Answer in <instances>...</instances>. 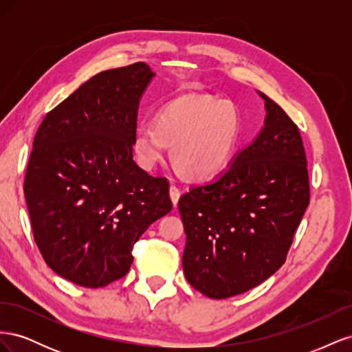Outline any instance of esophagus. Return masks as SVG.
Masks as SVG:
<instances>
[{
    "mask_svg": "<svg viewBox=\"0 0 352 352\" xmlns=\"http://www.w3.org/2000/svg\"><path fill=\"white\" fill-rule=\"evenodd\" d=\"M168 192H170V198H172L173 206L176 207V206H177V201H179V198H180V190H179V188L175 186V185H172V186H170Z\"/></svg>",
    "mask_w": 352,
    "mask_h": 352,
    "instance_id": "1",
    "label": "esophagus"
}]
</instances>
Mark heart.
<instances>
[{
	"label": "heart",
	"instance_id": "heart-1",
	"mask_svg": "<svg viewBox=\"0 0 352 352\" xmlns=\"http://www.w3.org/2000/svg\"><path fill=\"white\" fill-rule=\"evenodd\" d=\"M242 120L230 101L211 95H182L164 104L153 123H142L133 133L138 164L151 172L167 155L190 179H206L228 164L238 145Z\"/></svg>",
	"mask_w": 352,
	"mask_h": 352
}]
</instances>
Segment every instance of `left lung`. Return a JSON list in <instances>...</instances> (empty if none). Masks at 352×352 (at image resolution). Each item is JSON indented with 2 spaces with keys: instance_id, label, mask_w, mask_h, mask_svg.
Wrapping results in <instances>:
<instances>
[{
  "instance_id": "left-lung-1",
  "label": "left lung",
  "mask_w": 352,
  "mask_h": 352,
  "mask_svg": "<svg viewBox=\"0 0 352 352\" xmlns=\"http://www.w3.org/2000/svg\"><path fill=\"white\" fill-rule=\"evenodd\" d=\"M258 94L265 105L258 136L225 172L179 199L186 233L185 278L214 300L247 292L278 272L310 204L298 126Z\"/></svg>"
}]
</instances>
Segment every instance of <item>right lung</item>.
Returning a JSON list of instances; mask_svg holds the SVG:
<instances>
[{
    "label": "right lung",
    "instance_id": "obj_1",
    "mask_svg": "<svg viewBox=\"0 0 352 352\" xmlns=\"http://www.w3.org/2000/svg\"><path fill=\"white\" fill-rule=\"evenodd\" d=\"M145 63L95 74L42 120L25 177L34 238L61 278L102 287L123 278L136 241L173 204L166 177L133 162Z\"/></svg>",
    "mask_w": 352,
    "mask_h": 352
}]
</instances>
